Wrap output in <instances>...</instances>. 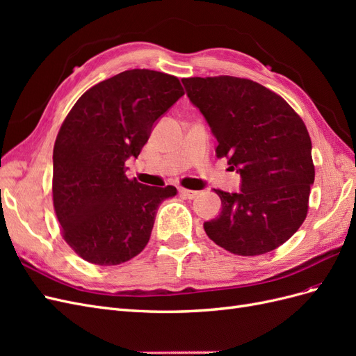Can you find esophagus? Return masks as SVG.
Instances as JSON below:
<instances>
[{"label":"esophagus","mask_w":356,"mask_h":356,"mask_svg":"<svg viewBox=\"0 0 356 356\" xmlns=\"http://www.w3.org/2000/svg\"><path fill=\"white\" fill-rule=\"evenodd\" d=\"M178 191H179V195H181V196H184L186 199H195V197L199 195V191H195V190H187V188H179Z\"/></svg>","instance_id":"34e87169"}]
</instances>
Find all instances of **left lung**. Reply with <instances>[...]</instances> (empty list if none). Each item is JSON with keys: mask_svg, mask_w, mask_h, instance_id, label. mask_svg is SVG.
I'll list each match as a JSON object with an SVG mask.
<instances>
[{"mask_svg": "<svg viewBox=\"0 0 356 356\" xmlns=\"http://www.w3.org/2000/svg\"><path fill=\"white\" fill-rule=\"evenodd\" d=\"M182 84L217 138V156L241 175V191L215 190L221 212L203 222L204 232L238 255L276 250L303 224L315 181L303 120L281 96L252 80L221 75L182 79Z\"/></svg>", "mask_w": 356, "mask_h": 356, "instance_id": "8db88e82", "label": "left lung"}]
</instances>
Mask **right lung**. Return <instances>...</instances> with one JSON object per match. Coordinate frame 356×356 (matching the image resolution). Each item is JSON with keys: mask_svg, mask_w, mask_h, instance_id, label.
<instances>
[{"mask_svg": "<svg viewBox=\"0 0 356 356\" xmlns=\"http://www.w3.org/2000/svg\"><path fill=\"white\" fill-rule=\"evenodd\" d=\"M179 80L129 70L98 83L75 102L53 148V204L65 242L83 260L115 266L147 246L159 204L177 188L126 177L153 127L181 96Z\"/></svg>", "mask_w": 356, "mask_h": 356, "instance_id": "1", "label": "right lung"}]
</instances>
